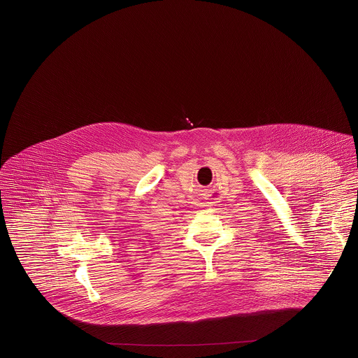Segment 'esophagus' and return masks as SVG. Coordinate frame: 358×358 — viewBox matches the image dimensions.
Returning <instances> with one entry per match:
<instances>
[{"mask_svg":"<svg viewBox=\"0 0 358 358\" xmlns=\"http://www.w3.org/2000/svg\"><path fill=\"white\" fill-rule=\"evenodd\" d=\"M205 206H209V208H210V206H212V202H206V205H205Z\"/></svg>","mask_w":358,"mask_h":358,"instance_id":"1","label":"esophagus"}]
</instances>
